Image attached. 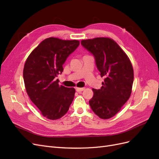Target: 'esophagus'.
Returning <instances> with one entry per match:
<instances>
[{
    "mask_svg": "<svg viewBox=\"0 0 159 159\" xmlns=\"http://www.w3.org/2000/svg\"><path fill=\"white\" fill-rule=\"evenodd\" d=\"M85 89L84 88H75V90L78 91V92H80V91H82Z\"/></svg>",
    "mask_w": 159,
    "mask_h": 159,
    "instance_id": "34e87169",
    "label": "esophagus"
}]
</instances>
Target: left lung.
<instances>
[{
	"label": "left lung",
	"instance_id": "left-lung-1",
	"mask_svg": "<svg viewBox=\"0 0 159 159\" xmlns=\"http://www.w3.org/2000/svg\"><path fill=\"white\" fill-rule=\"evenodd\" d=\"M81 44L93 55L100 75L105 78L101 89H92L89 105L99 117L109 119L119 111L131 95L134 80L131 61L109 38L83 40Z\"/></svg>",
	"mask_w": 159,
	"mask_h": 159
}]
</instances>
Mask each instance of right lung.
I'll list each match as a JSON object with an SVG mask.
<instances>
[{
	"instance_id": "right-lung-1",
	"label": "right lung",
	"mask_w": 159,
	"mask_h": 159,
	"mask_svg": "<svg viewBox=\"0 0 159 159\" xmlns=\"http://www.w3.org/2000/svg\"><path fill=\"white\" fill-rule=\"evenodd\" d=\"M80 45L76 40L48 38L43 40L28 57L23 70L25 88L30 99L43 116L51 120L63 117L74 100L73 88L59 85L57 75L63 64Z\"/></svg>"
}]
</instances>
